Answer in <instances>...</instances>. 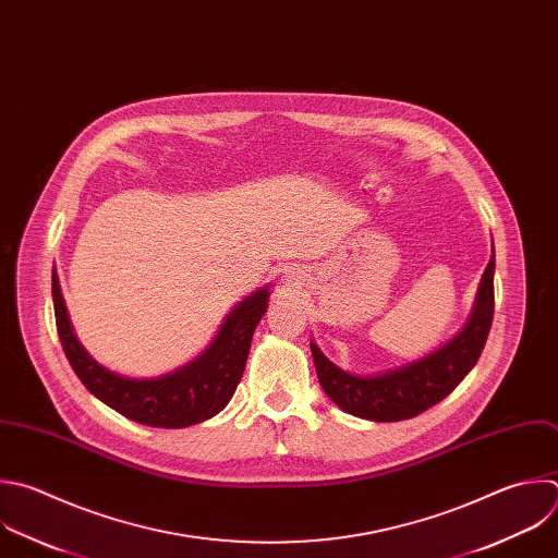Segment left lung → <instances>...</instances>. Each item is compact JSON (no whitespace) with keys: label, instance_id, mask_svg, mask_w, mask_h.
Listing matches in <instances>:
<instances>
[{"label":"left lung","instance_id":"obj_1","mask_svg":"<svg viewBox=\"0 0 558 558\" xmlns=\"http://www.w3.org/2000/svg\"><path fill=\"white\" fill-rule=\"evenodd\" d=\"M495 247L482 274L466 324L434 352L377 375H356L335 365L315 341L311 354L317 379L328 399L356 418L375 423L408 421L449 397L477 363L495 311Z\"/></svg>","mask_w":558,"mask_h":558}]
</instances>
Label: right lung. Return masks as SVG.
Masks as SVG:
<instances>
[{
	"label": "right lung",
	"mask_w": 558,
	"mask_h": 558,
	"mask_svg": "<svg viewBox=\"0 0 558 558\" xmlns=\"http://www.w3.org/2000/svg\"><path fill=\"white\" fill-rule=\"evenodd\" d=\"M269 287L243 298L223 319L210 345L193 361L150 379L118 375L98 363L78 341L52 269V300L61 345L83 386L118 414L148 427L179 429L217 416L243 377L254 330L267 311Z\"/></svg>",
	"instance_id": "1"
}]
</instances>
